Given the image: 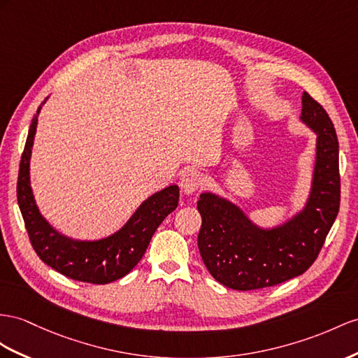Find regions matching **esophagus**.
Wrapping results in <instances>:
<instances>
[{"instance_id":"esophagus-1","label":"esophagus","mask_w":358,"mask_h":358,"mask_svg":"<svg viewBox=\"0 0 358 358\" xmlns=\"http://www.w3.org/2000/svg\"><path fill=\"white\" fill-rule=\"evenodd\" d=\"M180 186L185 194L187 195L194 194V192H196L201 186H203V176H201L199 171L196 169H187L182 172Z\"/></svg>"}]
</instances>
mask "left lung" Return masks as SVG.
<instances>
[{"instance_id":"8db88e82","label":"left lung","mask_w":358,"mask_h":358,"mask_svg":"<svg viewBox=\"0 0 358 358\" xmlns=\"http://www.w3.org/2000/svg\"><path fill=\"white\" fill-rule=\"evenodd\" d=\"M301 121L316 133V160L304 208L286 222L263 228L230 199L204 192L198 248L212 277L234 290L271 287L304 273L322 248L341 206L338 142L328 113L307 92Z\"/></svg>"}]
</instances>
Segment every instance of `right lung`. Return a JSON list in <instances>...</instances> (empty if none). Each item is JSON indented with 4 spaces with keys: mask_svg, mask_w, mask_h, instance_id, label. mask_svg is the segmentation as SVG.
I'll return each mask as SVG.
<instances>
[{
    "mask_svg": "<svg viewBox=\"0 0 358 358\" xmlns=\"http://www.w3.org/2000/svg\"><path fill=\"white\" fill-rule=\"evenodd\" d=\"M41 107L27 136L16 187L17 204L33 248L43 263L68 278L92 284L122 278L141 262L163 219L177 208L180 189L172 185L155 192L137 207L122 228L104 239L77 241L59 233L41 215L30 186V159Z\"/></svg>",
    "mask_w": 358,
    "mask_h": 358,
    "instance_id": "add662e5",
    "label": "right lung"
}]
</instances>
